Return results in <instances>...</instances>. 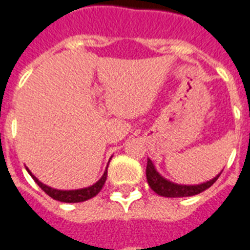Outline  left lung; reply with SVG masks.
Masks as SVG:
<instances>
[{
	"label": "left lung",
	"instance_id": "8db88e82",
	"mask_svg": "<svg viewBox=\"0 0 250 250\" xmlns=\"http://www.w3.org/2000/svg\"><path fill=\"white\" fill-rule=\"evenodd\" d=\"M146 181H148V185L150 186V188L155 191L156 194H159L161 197H167V198H182V197H191V195H197V194L205 191L206 188H211L212 185L216 182V180L219 178V176L222 174H218V176L212 178L211 181H207L205 184L201 185H194V186H186V185H177L173 184L170 181H167L165 178L160 176L159 173L156 171L153 164L148 159V163H146Z\"/></svg>",
	"mask_w": 250,
	"mask_h": 250
}]
</instances>
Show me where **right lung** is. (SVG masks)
I'll return each mask as SVG.
<instances>
[{"mask_svg": "<svg viewBox=\"0 0 250 250\" xmlns=\"http://www.w3.org/2000/svg\"><path fill=\"white\" fill-rule=\"evenodd\" d=\"M28 173L31 174V171L28 170ZM38 186L44 191L47 195H49L51 198H53L55 201H60V202H65V203H79V202H83L87 201V199H90V198L95 197L97 194L100 193L102 188H104V182H106V178H107V170L104 171V176L101 178L97 184H94L90 188H81V190H69V191H62V190H56V188H48V186H45L42 182L36 180L35 177L32 176Z\"/></svg>", "mask_w": 250, "mask_h": 250, "instance_id": "add662e5", "label": "right lung"}]
</instances>
